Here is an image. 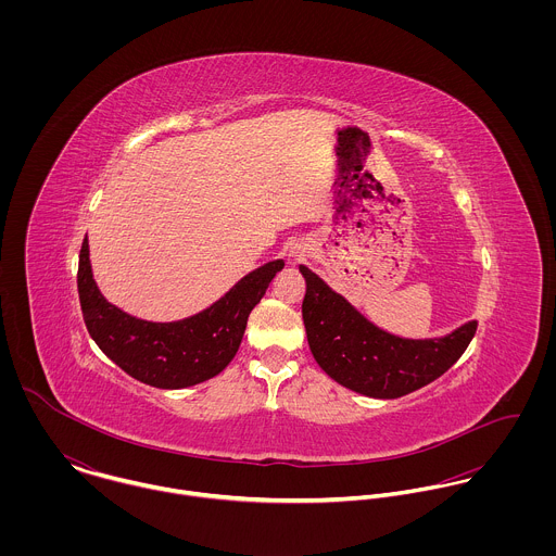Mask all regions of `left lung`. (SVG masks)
Listing matches in <instances>:
<instances>
[{
  "instance_id": "8db88e82",
  "label": "left lung",
  "mask_w": 556,
  "mask_h": 556,
  "mask_svg": "<svg viewBox=\"0 0 556 556\" xmlns=\"http://www.w3.org/2000/svg\"><path fill=\"white\" fill-rule=\"evenodd\" d=\"M306 278L302 317L318 366L340 386L370 397H400L447 372L473 340L477 320L443 338L410 340L388 333L362 317L315 271Z\"/></svg>"
}]
</instances>
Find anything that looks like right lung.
<instances>
[{"label": "right lung", "mask_w": 556, "mask_h": 556, "mask_svg": "<svg viewBox=\"0 0 556 556\" xmlns=\"http://www.w3.org/2000/svg\"><path fill=\"white\" fill-rule=\"evenodd\" d=\"M285 261H271L243 276L216 304L194 317L152 323L130 317L98 291L87 236L80 245V311L100 351L132 379L160 390H181L220 375L238 353L250 311L261 302Z\"/></svg>", "instance_id": "obj_1"}]
</instances>
